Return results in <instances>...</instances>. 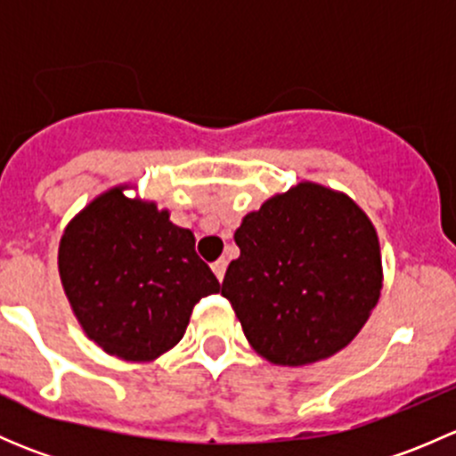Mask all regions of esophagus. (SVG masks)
<instances>
[{
    "mask_svg": "<svg viewBox=\"0 0 456 456\" xmlns=\"http://www.w3.org/2000/svg\"><path fill=\"white\" fill-rule=\"evenodd\" d=\"M211 269H214L216 278L223 280L224 278V271H227V260H224V257H220V260H216L214 265H211Z\"/></svg>",
    "mask_w": 456,
    "mask_h": 456,
    "instance_id": "obj_1",
    "label": "esophagus"
}]
</instances>
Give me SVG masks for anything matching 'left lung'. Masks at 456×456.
<instances>
[{
	"mask_svg": "<svg viewBox=\"0 0 456 456\" xmlns=\"http://www.w3.org/2000/svg\"><path fill=\"white\" fill-rule=\"evenodd\" d=\"M240 256L218 291L251 346L273 364L302 366L342 351L381 291L379 240L348 196L300 183L242 218Z\"/></svg>",
	"mask_w": 456,
	"mask_h": 456,
	"instance_id": "obj_1",
	"label": "left lung"
}]
</instances>
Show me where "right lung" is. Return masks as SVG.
I'll use <instances>...</instances> for the list:
<instances>
[{"mask_svg":"<svg viewBox=\"0 0 456 456\" xmlns=\"http://www.w3.org/2000/svg\"><path fill=\"white\" fill-rule=\"evenodd\" d=\"M59 275L86 335L105 353L147 362L181 342L191 309L220 284L190 229L154 202L105 191L66 227Z\"/></svg>","mask_w":456,"mask_h":456,"instance_id":"obj_1","label":"right lung"}]
</instances>
